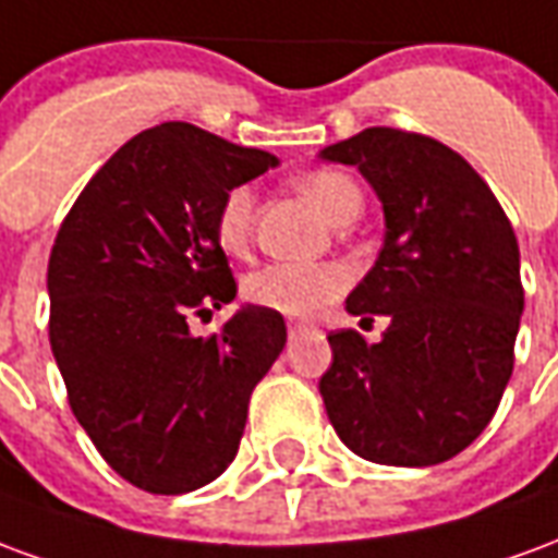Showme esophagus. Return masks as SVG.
Masks as SVG:
<instances>
[{"instance_id":"esophagus-1","label":"esophagus","mask_w":558,"mask_h":558,"mask_svg":"<svg viewBox=\"0 0 558 558\" xmlns=\"http://www.w3.org/2000/svg\"><path fill=\"white\" fill-rule=\"evenodd\" d=\"M287 328H290V335L295 338V335H299L302 328H307V323H302V319H290V323H287Z\"/></svg>"}]
</instances>
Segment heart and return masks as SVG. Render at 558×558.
Returning <instances> with one entry per match:
<instances>
[{"instance_id":"b5f03b06","label":"heart","mask_w":558,"mask_h":558,"mask_svg":"<svg viewBox=\"0 0 558 558\" xmlns=\"http://www.w3.org/2000/svg\"><path fill=\"white\" fill-rule=\"evenodd\" d=\"M302 191L328 220L343 223L362 211V191L338 170H311L299 179ZM254 232V191L232 187L220 199L215 235L227 254H242ZM347 287V271L331 263H268L244 278V299L256 307L287 316H311L338 299Z\"/></svg>"}]
</instances>
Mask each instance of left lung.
<instances>
[{
	"label": "left lung",
	"mask_w": 558,
	"mask_h": 558,
	"mask_svg": "<svg viewBox=\"0 0 558 558\" xmlns=\"http://www.w3.org/2000/svg\"><path fill=\"white\" fill-rule=\"evenodd\" d=\"M359 167L383 203L386 242L347 311L388 316L379 343L331 331L319 379L343 445L386 466H433L490 424L514 371L520 247L487 182L439 140L364 128L319 151Z\"/></svg>",
	"instance_id": "obj_1"
}]
</instances>
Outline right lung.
<instances>
[{
  "instance_id": "add662e5",
  "label": "right lung",
  "mask_w": 558,
  "mask_h": 558,
  "mask_svg": "<svg viewBox=\"0 0 558 558\" xmlns=\"http://www.w3.org/2000/svg\"><path fill=\"white\" fill-rule=\"evenodd\" d=\"M271 167L263 148L163 122L128 140L59 227L50 347L83 430L140 490L179 496L218 478L287 343L283 316L256 304L211 338L187 328L235 299L220 199Z\"/></svg>"
}]
</instances>
